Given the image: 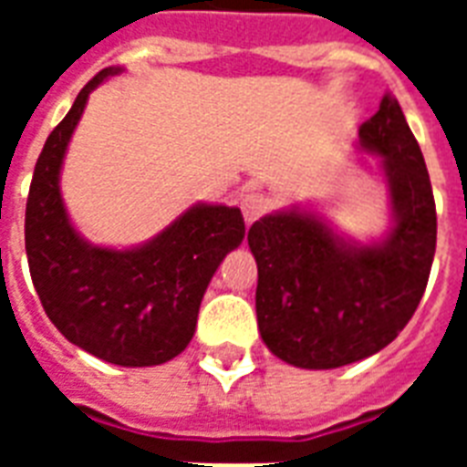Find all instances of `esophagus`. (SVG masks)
<instances>
[{"label":"esophagus","mask_w":467,"mask_h":467,"mask_svg":"<svg viewBox=\"0 0 467 467\" xmlns=\"http://www.w3.org/2000/svg\"><path fill=\"white\" fill-rule=\"evenodd\" d=\"M240 205L244 220H247V223H254V220H259L264 213L269 211V198L264 196V193H259V191H249V193L242 196Z\"/></svg>","instance_id":"34e87169"}]
</instances>
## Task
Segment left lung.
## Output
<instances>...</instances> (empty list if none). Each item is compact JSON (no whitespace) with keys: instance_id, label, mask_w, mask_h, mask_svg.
<instances>
[{"instance_id":"8db88e82","label":"left lung","mask_w":467,"mask_h":467,"mask_svg":"<svg viewBox=\"0 0 467 467\" xmlns=\"http://www.w3.org/2000/svg\"><path fill=\"white\" fill-rule=\"evenodd\" d=\"M356 148L380 157L388 186L390 225L378 240L356 242L307 205L274 211L249 227L259 334L296 368H339L388 347L412 319L434 262L431 182L392 94L358 128Z\"/></svg>"}]
</instances>
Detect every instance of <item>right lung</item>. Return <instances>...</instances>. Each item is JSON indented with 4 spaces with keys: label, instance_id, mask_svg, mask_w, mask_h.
<instances>
[{
    "label": "right lung",
    "instance_id": "add662e5",
    "mask_svg": "<svg viewBox=\"0 0 467 467\" xmlns=\"http://www.w3.org/2000/svg\"><path fill=\"white\" fill-rule=\"evenodd\" d=\"M119 72L101 69L47 135L26 203V254L43 310L65 339L106 363L142 368L189 347L205 288L244 240V220L234 205L193 203L135 247L84 240L62 201V161L89 94Z\"/></svg>",
    "mask_w": 467,
    "mask_h": 467
}]
</instances>
